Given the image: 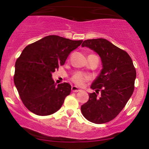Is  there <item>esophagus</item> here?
Listing matches in <instances>:
<instances>
[{
  "label": "esophagus",
  "mask_w": 149,
  "mask_h": 149,
  "mask_svg": "<svg viewBox=\"0 0 149 149\" xmlns=\"http://www.w3.org/2000/svg\"><path fill=\"white\" fill-rule=\"evenodd\" d=\"M71 90H72V91L74 92V93H77V92H79V91H81V90L79 89V88L77 87V86H72Z\"/></svg>",
  "instance_id": "1"
}]
</instances>
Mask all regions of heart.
I'll return each instance as SVG.
<instances>
[{"instance_id":"obj_1","label":"heart","mask_w":149,"mask_h":149,"mask_svg":"<svg viewBox=\"0 0 149 149\" xmlns=\"http://www.w3.org/2000/svg\"><path fill=\"white\" fill-rule=\"evenodd\" d=\"M90 79H91V77L88 74H85L81 72H77L72 77V81L73 83L79 86H83L86 81L90 80Z\"/></svg>"}]
</instances>
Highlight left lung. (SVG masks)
<instances>
[{"mask_svg": "<svg viewBox=\"0 0 149 149\" xmlns=\"http://www.w3.org/2000/svg\"><path fill=\"white\" fill-rule=\"evenodd\" d=\"M82 47L97 52L103 68L91 88L89 100L81 107L82 115L95 124H104L115 118L134 91L136 70L131 56L105 38L88 39ZM100 91V96L96 93Z\"/></svg>", "mask_w": 149, "mask_h": 149, "instance_id": "left-lung-1", "label": "left lung"}]
</instances>
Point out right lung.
<instances>
[{
    "label": "right lung",
    "instance_id": "1",
    "mask_svg": "<svg viewBox=\"0 0 149 149\" xmlns=\"http://www.w3.org/2000/svg\"><path fill=\"white\" fill-rule=\"evenodd\" d=\"M83 41L49 35L24 48L15 63L14 81L29 111L41 116L56 113L70 95L68 83L56 85L52 73L65 63L72 51Z\"/></svg>",
    "mask_w": 149,
    "mask_h": 149
}]
</instances>
